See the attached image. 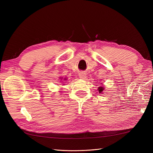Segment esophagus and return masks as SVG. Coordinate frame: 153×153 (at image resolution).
Masks as SVG:
<instances>
[{
	"label": "esophagus",
	"instance_id": "esophagus-1",
	"mask_svg": "<svg viewBox=\"0 0 153 153\" xmlns=\"http://www.w3.org/2000/svg\"><path fill=\"white\" fill-rule=\"evenodd\" d=\"M79 76L80 78H82V79H84L85 78H86V74L85 73H80L79 74Z\"/></svg>",
	"mask_w": 153,
	"mask_h": 153
}]
</instances>
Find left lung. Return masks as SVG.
Listing matches in <instances>:
<instances>
[{
  "label": "left lung",
  "mask_w": 153,
  "mask_h": 153,
  "mask_svg": "<svg viewBox=\"0 0 153 153\" xmlns=\"http://www.w3.org/2000/svg\"><path fill=\"white\" fill-rule=\"evenodd\" d=\"M98 89H99V90H98L99 92H102V91H103L104 89H103V88L102 87H100L98 88Z\"/></svg>",
  "instance_id": "obj_1"
}]
</instances>
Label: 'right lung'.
<instances>
[{
  "label": "right lung",
  "instance_id": "obj_1",
  "mask_svg": "<svg viewBox=\"0 0 153 153\" xmlns=\"http://www.w3.org/2000/svg\"><path fill=\"white\" fill-rule=\"evenodd\" d=\"M65 80H66V79H65Z\"/></svg>",
  "mask_w": 153,
  "mask_h": 153
}]
</instances>
